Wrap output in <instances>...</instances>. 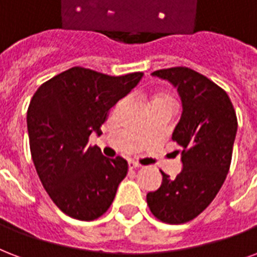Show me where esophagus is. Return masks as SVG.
Wrapping results in <instances>:
<instances>
[{
    "label": "esophagus",
    "mask_w": 257,
    "mask_h": 257,
    "mask_svg": "<svg viewBox=\"0 0 257 257\" xmlns=\"http://www.w3.org/2000/svg\"><path fill=\"white\" fill-rule=\"evenodd\" d=\"M128 167L131 168V170H135V168H139V167H142L140 164L136 163V162H133V160H129L128 162Z\"/></svg>",
    "instance_id": "34e87169"
}]
</instances>
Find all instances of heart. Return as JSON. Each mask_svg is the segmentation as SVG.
<instances>
[{"label":"heart","mask_w":257,"mask_h":257,"mask_svg":"<svg viewBox=\"0 0 257 257\" xmlns=\"http://www.w3.org/2000/svg\"><path fill=\"white\" fill-rule=\"evenodd\" d=\"M155 101H171V99L168 97H164V95H158L152 99V102H155Z\"/></svg>","instance_id":"b5f03b06"}]
</instances>
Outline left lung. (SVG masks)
I'll return each instance as SVG.
<instances>
[{
  "label": "left lung",
  "instance_id": "8db88e82",
  "mask_svg": "<svg viewBox=\"0 0 257 257\" xmlns=\"http://www.w3.org/2000/svg\"><path fill=\"white\" fill-rule=\"evenodd\" d=\"M175 86L182 99L181 120L172 132L179 146L182 171L175 176L162 172L156 191L147 194V203L158 220L185 224L206 209L230 167L237 117L225 90L189 67L152 72Z\"/></svg>",
  "mask_w": 257,
  "mask_h": 257
}]
</instances>
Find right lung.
<instances>
[{
    "mask_svg": "<svg viewBox=\"0 0 257 257\" xmlns=\"http://www.w3.org/2000/svg\"><path fill=\"white\" fill-rule=\"evenodd\" d=\"M142 78L143 72L110 76L72 67L33 94L27 111L33 164L64 214L93 221L110 207L128 163L121 156L105 158L97 146H89V137L101 135L109 110Z\"/></svg>",
    "mask_w": 257,
    "mask_h": 257,
    "instance_id": "1",
    "label": "right lung"
}]
</instances>
